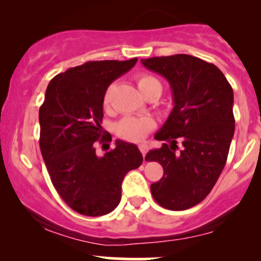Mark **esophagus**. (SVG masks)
Segmentation results:
<instances>
[{"label": "esophagus", "mask_w": 261, "mask_h": 261, "mask_svg": "<svg viewBox=\"0 0 261 261\" xmlns=\"http://www.w3.org/2000/svg\"><path fill=\"white\" fill-rule=\"evenodd\" d=\"M139 148H140L141 153H142L143 157H145L146 153H147V149H148L147 143H141V145H139Z\"/></svg>", "instance_id": "34e87169"}]
</instances>
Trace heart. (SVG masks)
I'll return each instance as SVG.
<instances>
[{"mask_svg": "<svg viewBox=\"0 0 261 261\" xmlns=\"http://www.w3.org/2000/svg\"><path fill=\"white\" fill-rule=\"evenodd\" d=\"M136 83L143 95L152 89H158L162 93V83L160 80L149 73H140L136 76ZM113 85L108 86L103 94V106L108 108L110 104V95H112ZM154 127V121L149 118H133L127 116L124 118L116 125V133L120 137L127 141L142 140L149 130Z\"/></svg>", "mask_w": 261, "mask_h": 261, "instance_id": "heart-1", "label": "heart"}]
</instances>
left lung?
I'll use <instances>...</instances> for the list:
<instances>
[{"mask_svg": "<svg viewBox=\"0 0 261 261\" xmlns=\"http://www.w3.org/2000/svg\"><path fill=\"white\" fill-rule=\"evenodd\" d=\"M141 62L168 81L174 103L154 135L164 143L146 154L164 172L151 185L152 196L164 208H190L208 195L226 164L234 134L233 89L220 68L195 56L178 54Z\"/></svg>", "mask_w": 261, "mask_h": 261, "instance_id": "8db88e82", "label": "left lung"}]
</instances>
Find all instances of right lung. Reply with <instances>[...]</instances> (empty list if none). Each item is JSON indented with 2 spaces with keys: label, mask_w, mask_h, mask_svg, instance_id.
<instances>
[{
  "label": "right lung",
  "mask_w": 261,
  "mask_h": 261,
  "mask_svg": "<svg viewBox=\"0 0 261 261\" xmlns=\"http://www.w3.org/2000/svg\"><path fill=\"white\" fill-rule=\"evenodd\" d=\"M136 62L137 58L104 60L68 68L50 81L39 109V145L54 187L73 211L85 216L112 212L120 202L125 175L142 164L134 143L116 140L115 148L103 157L94 148L97 141H112L100 126L104 92Z\"/></svg>",
  "instance_id": "1"
}]
</instances>
